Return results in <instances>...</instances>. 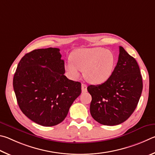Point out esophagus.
Returning a JSON list of instances; mask_svg holds the SVG:
<instances>
[{
	"mask_svg": "<svg viewBox=\"0 0 155 155\" xmlns=\"http://www.w3.org/2000/svg\"><path fill=\"white\" fill-rule=\"evenodd\" d=\"M82 93H86L87 91V86L84 84H82Z\"/></svg>",
	"mask_w": 155,
	"mask_h": 155,
	"instance_id": "esophagus-1",
	"label": "esophagus"
}]
</instances>
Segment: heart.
I'll return each instance as SVG.
<instances>
[{
	"mask_svg": "<svg viewBox=\"0 0 155 155\" xmlns=\"http://www.w3.org/2000/svg\"><path fill=\"white\" fill-rule=\"evenodd\" d=\"M65 69L73 79H78L80 71L84 72L88 82L101 84L112 76L114 70L116 58L112 51L95 47L84 48L73 51Z\"/></svg>",
	"mask_w": 155,
	"mask_h": 155,
	"instance_id": "b5f03b06",
	"label": "heart"
}]
</instances>
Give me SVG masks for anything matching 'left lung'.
I'll return each instance as SVG.
<instances>
[{"label":"left lung","mask_w":155,"mask_h":155,"mask_svg":"<svg viewBox=\"0 0 155 155\" xmlns=\"http://www.w3.org/2000/svg\"><path fill=\"white\" fill-rule=\"evenodd\" d=\"M142 88V78L137 61L120 46L118 61L111 78L101 84L87 88L92 96V117L104 125L123 123L136 108Z\"/></svg>","instance_id":"8db88e82"}]
</instances>
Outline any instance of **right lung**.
Listing matches in <instances>:
<instances>
[{"instance_id":"obj_1","label":"right lung","mask_w":155,"mask_h":155,"mask_svg":"<svg viewBox=\"0 0 155 155\" xmlns=\"http://www.w3.org/2000/svg\"><path fill=\"white\" fill-rule=\"evenodd\" d=\"M61 56L58 48L35 50L21 58L13 76V89L21 112L44 127L63 121L82 93L81 83L64 75Z\"/></svg>"}]
</instances>
